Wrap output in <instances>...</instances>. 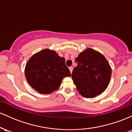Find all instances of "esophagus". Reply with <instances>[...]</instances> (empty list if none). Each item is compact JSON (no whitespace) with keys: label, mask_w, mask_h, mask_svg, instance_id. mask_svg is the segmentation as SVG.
<instances>
[{"label":"esophagus","mask_w":132,"mask_h":132,"mask_svg":"<svg viewBox=\"0 0 132 132\" xmlns=\"http://www.w3.org/2000/svg\"><path fill=\"white\" fill-rule=\"evenodd\" d=\"M73 67H69V70H70L71 73H72V71H73Z\"/></svg>","instance_id":"obj_1"}]
</instances>
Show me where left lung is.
Masks as SVG:
<instances>
[{
    "instance_id": "8db88e82",
    "label": "left lung",
    "mask_w": 132,
    "mask_h": 132,
    "mask_svg": "<svg viewBox=\"0 0 132 132\" xmlns=\"http://www.w3.org/2000/svg\"><path fill=\"white\" fill-rule=\"evenodd\" d=\"M72 78L77 89L83 97L94 98L106 89L110 82L112 70L103 55L87 48L75 59Z\"/></svg>"
}]
</instances>
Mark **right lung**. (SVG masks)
I'll return each instance as SVG.
<instances>
[{
    "label": "right lung",
    "mask_w": 132,
    "mask_h": 132,
    "mask_svg": "<svg viewBox=\"0 0 132 132\" xmlns=\"http://www.w3.org/2000/svg\"><path fill=\"white\" fill-rule=\"evenodd\" d=\"M25 75L28 83L40 94L57 90L64 77H70L65 60L55 51L43 50L34 55L26 64Z\"/></svg>",
    "instance_id": "add662e5"
}]
</instances>
